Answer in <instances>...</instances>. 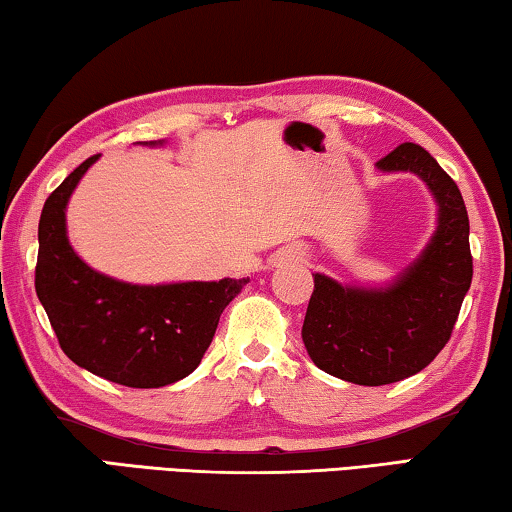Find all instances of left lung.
I'll use <instances>...</instances> for the list:
<instances>
[{
  "mask_svg": "<svg viewBox=\"0 0 512 512\" xmlns=\"http://www.w3.org/2000/svg\"><path fill=\"white\" fill-rule=\"evenodd\" d=\"M376 167L417 174L438 201V229L388 288H349L313 274L301 329L308 356L326 374L358 385L395 383L424 370L449 342L472 283L469 217L456 181L413 142Z\"/></svg>",
  "mask_w": 512,
  "mask_h": 512,
  "instance_id": "obj_1",
  "label": "left lung"
}]
</instances>
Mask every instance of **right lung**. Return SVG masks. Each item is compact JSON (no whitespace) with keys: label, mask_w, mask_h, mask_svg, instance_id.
Returning a JSON list of instances; mask_svg holds the SVG:
<instances>
[{"label":"right lung","mask_w":512,"mask_h":512,"mask_svg":"<svg viewBox=\"0 0 512 512\" xmlns=\"http://www.w3.org/2000/svg\"><path fill=\"white\" fill-rule=\"evenodd\" d=\"M97 158L83 161L45 201L36 295L72 363L127 388H163L197 370L222 311L249 279L131 286L88 267L67 240L65 206Z\"/></svg>","instance_id":"right-lung-1"}]
</instances>
